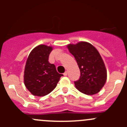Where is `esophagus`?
<instances>
[{
	"label": "esophagus",
	"mask_w": 127,
	"mask_h": 127,
	"mask_svg": "<svg viewBox=\"0 0 127 127\" xmlns=\"http://www.w3.org/2000/svg\"><path fill=\"white\" fill-rule=\"evenodd\" d=\"M63 75H64V76H66V75H67V71H66V72H65L64 73V74H63Z\"/></svg>",
	"instance_id": "34e87169"
}]
</instances>
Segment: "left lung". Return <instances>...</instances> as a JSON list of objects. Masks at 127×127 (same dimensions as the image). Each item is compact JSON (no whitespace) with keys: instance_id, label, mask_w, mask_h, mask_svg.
Wrapping results in <instances>:
<instances>
[{"instance_id":"8db88e82","label":"left lung","mask_w":127,"mask_h":127,"mask_svg":"<svg viewBox=\"0 0 127 127\" xmlns=\"http://www.w3.org/2000/svg\"><path fill=\"white\" fill-rule=\"evenodd\" d=\"M67 48L80 69V78L74 82L77 89L88 95L96 94L103 87L107 79L106 67L98 51L86 42L69 44Z\"/></svg>"}]
</instances>
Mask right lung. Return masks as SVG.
I'll list each match as a JSON object with an SVG mask.
<instances>
[{"mask_svg": "<svg viewBox=\"0 0 127 127\" xmlns=\"http://www.w3.org/2000/svg\"><path fill=\"white\" fill-rule=\"evenodd\" d=\"M52 47L40 45L29 54L24 69V82L27 89L34 96H43L54 90L63 74L48 61Z\"/></svg>", "mask_w": 127, "mask_h": 127, "instance_id": "add662e5", "label": "right lung"}]
</instances>
